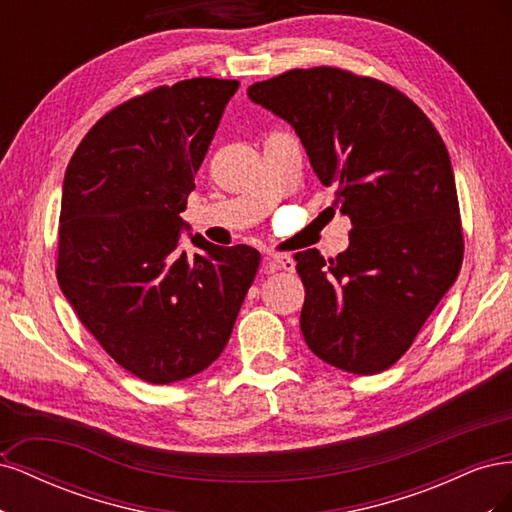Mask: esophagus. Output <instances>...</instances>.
Returning a JSON list of instances; mask_svg holds the SVG:
<instances>
[{"label": "esophagus", "instance_id": "esophagus-1", "mask_svg": "<svg viewBox=\"0 0 512 512\" xmlns=\"http://www.w3.org/2000/svg\"><path fill=\"white\" fill-rule=\"evenodd\" d=\"M265 271L273 273V271H294V258L290 254H271L265 256Z\"/></svg>", "mask_w": 512, "mask_h": 512}]
</instances>
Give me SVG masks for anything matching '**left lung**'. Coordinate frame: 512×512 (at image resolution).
Listing matches in <instances>:
<instances>
[{
	"instance_id": "left-lung-1",
	"label": "left lung",
	"mask_w": 512,
	"mask_h": 512,
	"mask_svg": "<svg viewBox=\"0 0 512 512\" xmlns=\"http://www.w3.org/2000/svg\"><path fill=\"white\" fill-rule=\"evenodd\" d=\"M299 134L352 222L348 250L294 254L301 333L318 359L371 376L395 365L457 280L463 232L451 158L399 89L350 70H288L247 89Z\"/></svg>"
}]
</instances>
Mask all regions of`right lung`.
I'll return each mask as SVG.
<instances>
[{
    "label": "right lung",
    "instance_id": "right-lung-1",
    "mask_svg": "<svg viewBox=\"0 0 512 512\" xmlns=\"http://www.w3.org/2000/svg\"><path fill=\"white\" fill-rule=\"evenodd\" d=\"M239 81L162 85L96 121L66 168L57 282L111 359L151 384L207 369L228 344L260 254L192 237L181 211Z\"/></svg>",
    "mask_w": 512,
    "mask_h": 512
}]
</instances>
